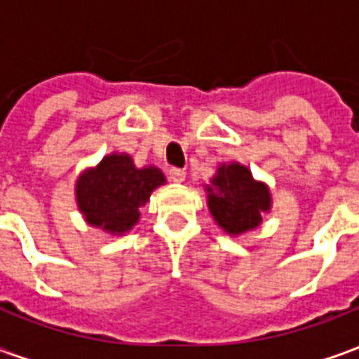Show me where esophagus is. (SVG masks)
Masks as SVG:
<instances>
[{"instance_id":"34e87169","label":"esophagus","mask_w":359,"mask_h":359,"mask_svg":"<svg viewBox=\"0 0 359 359\" xmlns=\"http://www.w3.org/2000/svg\"><path fill=\"white\" fill-rule=\"evenodd\" d=\"M169 179L172 182H182V180L187 179V172H184V169H179V167H171L169 169Z\"/></svg>"}]
</instances>
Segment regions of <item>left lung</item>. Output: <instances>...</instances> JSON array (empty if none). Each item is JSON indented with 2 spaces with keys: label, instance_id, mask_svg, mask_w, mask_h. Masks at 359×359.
Returning <instances> with one entry per match:
<instances>
[{
  "label": "left lung",
  "instance_id": "1",
  "mask_svg": "<svg viewBox=\"0 0 359 359\" xmlns=\"http://www.w3.org/2000/svg\"><path fill=\"white\" fill-rule=\"evenodd\" d=\"M208 192L211 215L229 234L256 229L262 223V213L271 208L267 187L252 179V172L241 163L221 165Z\"/></svg>",
  "mask_w": 359,
  "mask_h": 359
}]
</instances>
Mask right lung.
<instances>
[{
	"instance_id": "obj_1",
	"label": "right lung",
	"mask_w": 359,
	"mask_h": 359,
	"mask_svg": "<svg viewBox=\"0 0 359 359\" xmlns=\"http://www.w3.org/2000/svg\"><path fill=\"white\" fill-rule=\"evenodd\" d=\"M163 182V172L156 167L136 169L130 157L113 154L79 179L76 202L92 226L126 233L136 225L149 194Z\"/></svg>"
}]
</instances>
